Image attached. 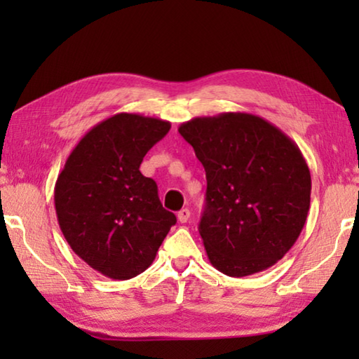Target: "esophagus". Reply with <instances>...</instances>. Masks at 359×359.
Returning <instances> with one entry per match:
<instances>
[{"label":"esophagus","mask_w":359,"mask_h":359,"mask_svg":"<svg viewBox=\"0 0 359 359\" xmlns=\"http://www.w3.org/2000/svg\"><path fill=\"white\" fill-rule=\"evenodd\" d=\"M177 218L180 223H187L188 218H190V209H182L177 212Z\"/></svg>","instance_id":"34e87169"}]
</instances>
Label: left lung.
<instances>
[{
	"label": "left lung",
	"instance_id": "left-lung-1",
	"mask_svg": "<svg viewBox=\"0 0 359 359\" xmlns=\"http://www.w3.org/2000/svg\"><path fill=\"white\" fill-rule=\"evenodd\" d=\"M179 133L208 179L199 234L212 266L229 277L274 266L299 238L311 208V171L299 147L244 112L191 118Z\"/></svg>",
	"mask_w": 359,
	"mask_h": 359
}]
</instances>
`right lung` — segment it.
Instances as JSON below:
<instances>
[{"mask_svg": "<svg viewBox=\"0 0 359 359\" xmlns=\"http://www.w3.org/2000/svg\"><path fill=\"white\" fill-rule=\"evenodd\" d=\"M171 123L115 114L93 126L71 151L55 184L60 229L90 267L128 280L154 263L177 218L163 209L154 179L139 166Z\"/></svg>", "mask_w": 359, "mask_h": 359, "instance_id": "add662e5", "label": "right lung"}]
</instances>
